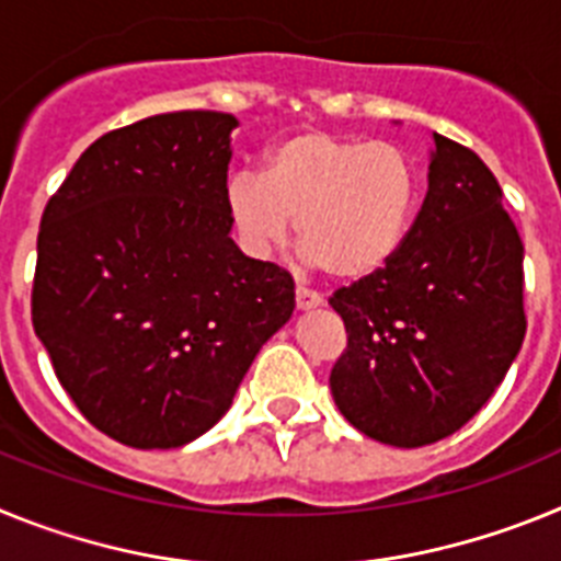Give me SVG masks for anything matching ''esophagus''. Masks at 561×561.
Returning <instances> with one entry per match:
<instances>
[{
    "mask_svg": "<svg viewBox=\"0 0 561 561\" xmlns=\"http://www.w3.org/2000/svg\"><path fill=\"white\" fill-rule=\"evenodd\" d=\"M295 304H297V309H300V311H311V309H317V306L323 304V297L317 295V291L306 289V286H297Z\"/></svg>",
    "mask_w": 561,
    "mask_h": 561,
    "instance_id": "34e87169",
    "label": "esophagus"
}]
</instances>
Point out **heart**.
Returning <instances> with one entry per match:
<instances>
[{
	"instance_id": "obj_1",
	"label": "heart",
	"mask_w": 561,
	"mask_h": 561,
	"mask_svg": "<svg viewBox=\"0 0 561 561\" xmlns=\"http://www.w3.org/2000/svg\"><path fill=\"white\" fill-rule=\"evenodd\" d=\"M419 202L413 160L390 142L297 131L264 157L261 176L227 180L225 213L247 255L286 244L291 219L306 257L340 280L379 275L399 255Z\"/></svg>"
}]
</instances>
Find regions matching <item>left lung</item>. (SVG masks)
Instances as JSON below:
<instances>
[{
	"label": "left lung",
	"mask_w": 561,
	"mask_h": 561,
	"mask_svg": "<svg viewBox=\"0 0 561 561\" xmlns=\"http://www.w3.org/2000/svg\"><path fill=\"white\" fill-rule=\"evenodd\" d=\"M427 196L399 255L329 297L348 331L331 370L336 408L390 447L458 433L525 336L523 241L478 153L433 131Z\"/></svg>",
	"instance_id": "obj_1"
}]
</instances>
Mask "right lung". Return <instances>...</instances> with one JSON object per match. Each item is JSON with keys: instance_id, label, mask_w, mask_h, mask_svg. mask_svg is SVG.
Instances as JSON below:
<instances>
[{"instance_id": "obj_1", "label": "right lung", "mask_w": 561, "mask_h": 561, "mask_svg": "<svg viewBox=\"0 0 561 561\" xmlns=\"http://www.w3.org/2000/svg\"><path fill=\"white\" fill-rule=\"evenodd\" d=\"M236 126L171 112L103 134L44 207L33 329L76 408L126 447L205 435L295 311L289 272L230 238Z\"/></svg>"}]
</instances>
